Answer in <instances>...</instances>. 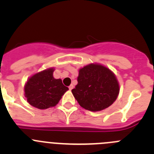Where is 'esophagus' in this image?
Instances as JSON below:
<instances>
[{"mask_svg":"<svg viewBox=\"0 0 154 154\" xmlns=\"http://www.w3.org/2000/svg\"><path fill=\"white\" fill-rule=\"evenodd\" d=\"M68 88H69V89H70V90H71V89H72L73 88H74V86H73V85L71 84V85H70V86H69V87H68Z\"/></svg>","mask_w":154,"mask_h":154,"instance_id":"1","label":"esophagus"}]
</instances>
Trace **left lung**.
I'll return each mask as SVG.
<instances>
[{
    "mask_svg": "<svg viewBox=\"0 0 154 154\" xmlns=\"http://www.w3.org/2000/svg\"><path fill=\"white\" fill-rule=\"evenodd\" d=\"M77 82L71 91L79 104L87 110L104 109L119 95V85L116 76L100 65L90 64L80 69Z\"/></svg>",
    "mask_w": 154,
    "mask_h": 154,
    "instance_id": "left-lung-1",
    "label": "left lung"
}]
</instances>
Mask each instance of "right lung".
<instances>
[{
  "mask_svg": "<svg viewBox=\"0 0 154 154\" xmlns=\"http://www.w3.org/2000/svg\"><path fill=\"white\" fill-rule=\"evenodd\" d=\"M53 68L34 74L24 86L25 97L31 106L40 109L56 106L67 90L60 79L53 77Z\"/></svg>",
  "mask_w": 154,
  "mask_h": 154,
  "instance_id": "add662e5",
  "label": "right lung"
}]
</instances>
